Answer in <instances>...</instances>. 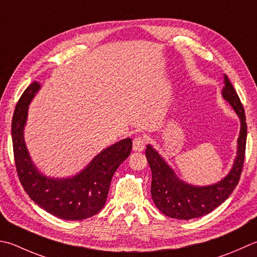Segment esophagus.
Listing matches in <instances>:
<instances>
[{
    "label": "esophagus",
    "instance_id": "34e87169",
    "mask_svg": "<svg viewBox=\"0 0 257 257\" xmlns=\"http://www.w3.org/2000/svg\"><path fill=\"white\" fill-rule=\"evenodd\" d=\"M145 145H146L145 136H138V137H136L134 139L133 150L134 152H143L145 149Z\"/></svg>",
    "mask_w": 257,
    "mask_h": 257
}]
</instances>
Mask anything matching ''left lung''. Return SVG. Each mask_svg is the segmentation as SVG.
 Here are the masks:
<instances>
[{
  "label": "left lung",
  "mask_w": 257,
  "mask_h": 257,
  "mask_svg": "<svg viewBox=\"0 0 257 257\" xmlns=\"http://www.w3.org/2000/svg\"><path fill=\"white\" fill-rule=\"evenodd\" d=\"M223 98L227 101L240 120V130L237 139V153L230 172L220 182L208 186H194L180 180L173 168L165 162L158 152L148 145L146 157L153 174L152 197L160 212L176 219H192L209 214L223 204L237 186L242 174L247 124L243 104L233 84L224 77Z\"/></svg>",
  "instance_id": "8db88e82"
}]
</instances>
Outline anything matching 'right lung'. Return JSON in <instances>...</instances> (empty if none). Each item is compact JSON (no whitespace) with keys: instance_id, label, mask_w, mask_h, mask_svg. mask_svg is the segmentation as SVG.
Listing matches in <instances>:
<instances>
[{"instance_id":"right-lung-1","label":"right lung","mask_w":257,"mask_h":257,"mask_svg":"<svg viewBox=\"0 0 257 257\" xmlns=\"http://www.w3.org/2000/svg\"><path fill=\"white\" fill-rule=\"evenodd\" d=\"M40 88L37 81L30 84L13 113L12 143L19 179L30 198L51 215L65 220L89 218L104 206L112 176L129 157L133 140L125 138L103 149L72 177H47L35 167L24 142L29 104Z\"/></svg>"}]
</instances>
